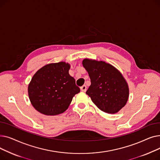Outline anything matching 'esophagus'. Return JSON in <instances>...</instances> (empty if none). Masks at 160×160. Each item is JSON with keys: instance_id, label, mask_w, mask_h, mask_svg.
Returning a JSON list of instances; mask_svg holds the SVG:
<instances>
[{"instance_id": "obj_1", "label": "esophagus", "mask_w": 160, "mask_h": 160, "mask_svg": "<svg viewBox=\"0 0 160 160\" xmlns=\"http://www.w3.org/2000/svg\"><path fill=\"white\" fill-rule=\"evenodd\" d=\"M80 90H81L82 92H86V90H87V87H86V86L83 85V86H82V87H80Z\"/></svg>"}]
</instances>
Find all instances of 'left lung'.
I'll return each mask as SVG.
<instances>
[{
	"instance_id": "obj_1",
	"label": "left lung",
	"mask_w": 160,
	"mask_h": 160,
	"mask_svg": "<svg viewBox=\"0 0 160 160\" xmlns=\"http://www.w3.org/2000/svg\"><path fill=\"white\" fill-rule=\"evenodd\" d=\"M82 65L90 77L91 86L86 94L93 102L105 113L113 114L121 110L129 97L128 83L122 74L102 61L86 58Z\"/></svg>"
}]
</instances>
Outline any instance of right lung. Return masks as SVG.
Instances as JSON below:
<instances>
[{"label": "right lung", "instance_id": "add662e5", "mask_svg": "<svg viewBox=\"0 0 160 160\" xmlns=\"http://www.w3.org/2000/svg\"><path fill=\"white\" fill-rule=\"evenodd\" d=\"M70 65L63 62L47 64L39 69L28 85V97L37 111L46 115L63 113L80 92L69 74Z\"/></svg>", "mask_w": 160, "mask_h": 160}]
</instances>
